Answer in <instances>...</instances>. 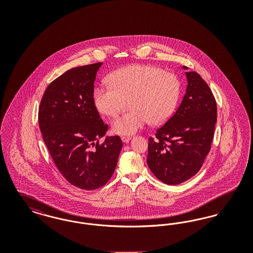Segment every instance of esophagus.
Wrapping results in <instances>:
<instances>
[{"instance_id": "esophagus-1", "label": "esophagus", "mask_w": 253, "mask_h": 253, "mask_svg": "<svg viewBox=\"0 0 253 253\" xmlns=\"http://www.w3.org/2000/svg\"><path fill=\"white\" fill-rule=\"evenodd\" d=\"M131 138H132L131 136H125V135H122V136H121V140H122L123 142H125V143L129 142Z\"/></svg>"}]
</instances>
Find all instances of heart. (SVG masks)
Masks as SVG:
<instances>
[{"label": "heart", "mask_w": 253, "mask_h": 253, "mask_svg": "<svg viewBox=\"0 0 253 253\" xmlns=\"http://www.w3.org/2000/svg\"><path fill=\"white\" fill-rule=\"evenodd\" d=\"M109 85H96L93 101L104 116L115 117L123 100L130 112L118 117L112 130L118 134H132L150 121L160 124L167 121L180 96V83L173 73L145 64L122 67L109 74Z\"/></svg>", "instance_id": "heart-1"}]
</instances>
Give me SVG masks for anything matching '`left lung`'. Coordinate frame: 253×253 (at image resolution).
Here are the masks:
<instances>
[{
    "instance_id": "8db88e82",
    "label": "left lung",
    "mask_w": 253,
    "mask_h": 253,
    "mask_svg": "<svg viewBox=\"0 0 253 253\" xmlns=\"http://www.w3.org/2000/svg\"><path fill=\"white\" fill-rule=\"evenodd\" d=\"M186 76L187 90L179 107L155 137H149L148 166L168 185L183 183L199 171L214 135L215 97L198 73Z\"/></svg>"
}]
</instances>
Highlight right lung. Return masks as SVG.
I'll return each mask as SVG.
<instances>
[{"label":"right lung","mask_w":253,"mask_h":253,"mask_svg":"<svg viewBox=\"0 0 253 253\" xmlns=\"http://www.w3.org/2000/svg\"><path fill=\"white\" fill-rule=\"evenodd\" d=\"M101 64L63 73L47 86L39 107L40 130L56 167L69 183L87 191L110 180L123 145L119 135L99 143L108 129L93 101Z\"/></svg>","instance_id":"right-lung-1"}]
</instances>
